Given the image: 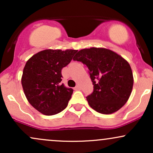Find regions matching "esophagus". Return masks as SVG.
I'll use <instances>...</instances> for the list:
<instances>
[{
  "label": "esophagus",
  "mask_w": 153,
  "mask_h": 153,
  "mask_svg": "<svg viewBox=\"0 0 153 153\" xmlns=\"http://www.w3.org/2000/svg\"><path fill=\"white\" fill-rule=\"evenodd\" d=\"M80 88H80V86L79 85H76V86L75 87V90H76V91H78V90H80Z\"/></svg>",
  "instance_id": "esophagus-1"
}]
</instances>
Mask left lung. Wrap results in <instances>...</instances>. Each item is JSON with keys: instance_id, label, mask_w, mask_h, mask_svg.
<instances>
[{"instance_id": "8db88e82", "label": "left lung", "mask_w": 153, "mask_h": 153, "mask_svg": "<svg viewBox=\"0 0 153 153\" xmlns=\"http://www.w3.org/2000/svg\"><path fill=\"white\" fill-rule=\"evenodd\" d=\"M73 59L85 65L94 85V92L86 99L93 109L111 114L127 103L134 78L129 62L114 51L102 47L82 49Z\"/></svg>"}]
</instances>
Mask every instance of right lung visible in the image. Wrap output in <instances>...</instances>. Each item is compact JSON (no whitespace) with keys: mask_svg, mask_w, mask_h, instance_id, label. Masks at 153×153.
Segmentation results:
<instances>
[{"mask_svg":"<svg viewBox=\"0 0 153 153\" xmlns=\"http://www.w3.org/2000/svg\"><path fill=\"white\" fill-rule=\"evenodd\" d=\"M75 50H45L29 58L24 66L22 85L29 103L40 113L51 116L64 110L73 90L62 81V69L71 62Z\"/></svg>","mask_w":153,"mask_h":153,"instance_id":"right-lung-1","label":"right lung"}]
</instances>
